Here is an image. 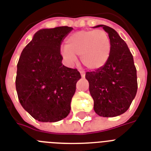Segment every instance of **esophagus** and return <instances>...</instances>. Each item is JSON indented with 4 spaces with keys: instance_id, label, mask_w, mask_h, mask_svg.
<instances>
[{
    "instance_id": "1",
    "label": "esophagus",
    "mask_w": 151,
    "mask_h": 151,
    "mask_svg": "<svg viewBox=\"0 0 151 151\" xmlns=\"http://www.w3.org/2000/svg\"><path fill=\"white\" fill-rule=\"evenodd\" d=\"M80 73H81V74L82 78H84V77H85V73H84V72L82 71V70H81V71H80Z\"/></svg>"
}]
</instances>
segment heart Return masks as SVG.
<instances>
[{
  "label": "heart",
  "instance_id": "obj_1",
  "mask_svg": "<svg viewBox=\"0 0 151 151\" xmlns=\"http://www.w3.org/2000/svg\"><path fill=\"white\" fill-rule=\"evenodd\" d=\"M111 51V43L106 31L103 30H80L70 35L61 54L69 64L81 55V63L87 69L98 70L108 60Z\"/></svg>",
  "mask_w": 151,
  "mask_h": 151
}]
</instances>
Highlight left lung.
<instances>
[{
    "label": "left lung",
    "instance_id": "obj_1",
    "mask_svg": "<svg viewBox=\"0 0 151 151\" xmlns=\"http://www.w3.org/2000/svg\"><path fill=\"white\" fill-rule=\"evenodd\" d=\"M102 27L111 43V55L103 68L87 72L89 91L93 99V110L104 117L119 116L130 107L137 91V69L134 58L125 41L116 30Z\"/></svg>",
    "mask_w": 151,
    "mask_h": 151
}]
</instances>
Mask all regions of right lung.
Listing matches in <instances>:
<instances>
[{
  "label": "right lung",
  "mask_w": 151,
  "mask_h": 151,
  "mask_svg": "<svg viewBox=\"0 0 151 151\" xmlns=\"http://www.w3.org/2000/svg\"><path fill=\"white\" fill-rule=\"evenodd\" d=\"M72 30L64 26L38 30L19 58L15 81L18 99L40 122L59 121L70 111L81 76L77 69L63 65L60 45Z\"/></svg>",
  "instance_id": "add662e5"
}]
</instances>
